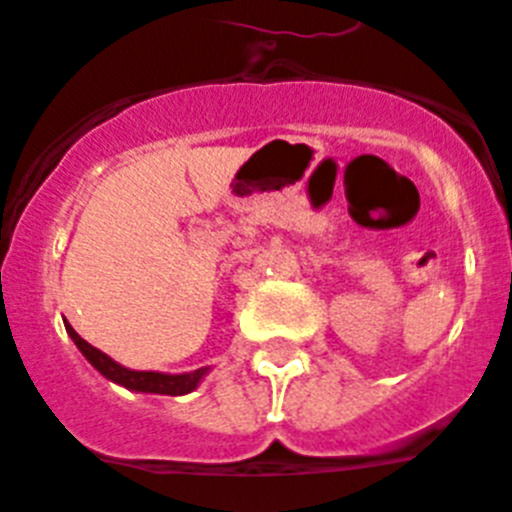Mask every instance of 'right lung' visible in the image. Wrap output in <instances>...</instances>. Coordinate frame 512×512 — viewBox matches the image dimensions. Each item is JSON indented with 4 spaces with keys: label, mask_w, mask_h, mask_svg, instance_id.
<instances>
[{
    "label": "right lung",
    "mask_w": 512,
    "mask_h": 512,
    "mask_svg": "<svg viewBox=\"0 0 512 512\" xmlns=\"http://www.w3.org/2000/svg\"><path fill=\"white\" fill-rule=\"evenodd\" d=\"M66 333L71 336V341L76 343L81 354L87 356L89 364L97 369L99 374H104L107 379H112L115 384H122V387H128L133 392H151V395H187L192 392L197 384L202 382V377L207 374L205 369H197V372H187V374H161V372H135V369H125L122 364L112 361L110 356L102 354L99 348H94L92 343H87L84 338L66 323Z\"/></svg>",
    "instance_id": "right-lung-1"
}]
</instances>
